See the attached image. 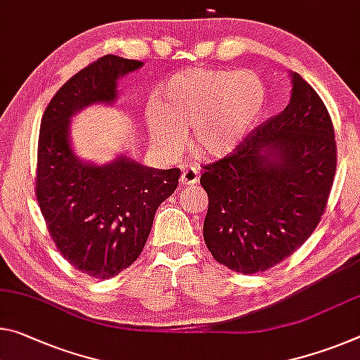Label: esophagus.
Here are the masks:
<instances>
[{
	"label": "esophagus",
	"instance_id": "obj_1",
	"mask_svg": "<svg viewBox=\"0 0 360 360\" xmlns=\"http://www.w3.org/2000/svg\"><path fill=\"white\" fill-rule=\"evenodd\" d=\"M198 182V169L197 168H186L181 174V184L182 186H192Z\"/></svg>",
	"mask_w": 360,
	"mask_h": 360
}]
</instances>
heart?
I'll list each match as a JSON object with an SVG mask.
<instances>
[{
    "label": "heart",
    "instance_id": "obj_1",
    "mask_svg": "<svg viewBox=\"0 0 360 360\" xmlns=\"http://www.w3.org/2000/svg\"><path fill=\"white\" fill-rule=\"evenodd\" d=\"M266 89L248 70L181 72L165 84L147 113L152 139L173 155L189 134L192 152L219 157L255 128L264 107Z\"/></svg>",
    "mask_w": 360,
    "mask_h": 360
}]
</instances>
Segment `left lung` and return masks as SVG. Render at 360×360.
I'll list each match as a JSON object with an SVG mask.
<instances>
[{
	"label": "left lung",
	"mask_w": 360,
	"mask_h": 360,
	"mask_svg": "<svg viewBox=\"0 0 360 360\" xmlns=\"http://www.w3.org/2000/svg\"><path fill=\"white\" fill-rule=\"evenodd\" d=\"M292 83L281 113L202 169L203 238L231 271L264 272L292 256L327 208L336 171L333 123L311 84L298 73Z\"/></svg>",
	"instance_id": "left-lung-1"
}]
</instances>
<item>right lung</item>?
Returning a JSON list of instances; mask_svg holds the SVG:
<instances>
[{
	"label": "right lung",
	"instance_id": "add662e5",
	"mask_svg": "<svg viewBox=\"0 0 360 360\" xmlns=\"http://www.w3.org/2000/svg\"><path fill=\"white\" fill-rule=\"evenodd\" d=\"M142 65L107 54L65 82L43 113L35 193L51 238L77 271L118 276L139 258L160 203L176 191L179 168L142 167L128 157L83 163L68 142V120L96 102H113L117 79Z\"/></svg>",
	"mask_w": 360,
	"mask_h": 360
}]
</instances>
